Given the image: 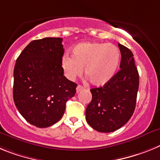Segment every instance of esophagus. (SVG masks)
<instances>
[{"mask_svg": "<svg viewBox=\"0 0 160 160\" xmlns=\"http://www.w3.org/2000/svg\"><path fill=\"white\" fill-rule=\"evenodd\" d=\"M84 89V88L83 87V86L78 85L77 87H76V92H77V93H79L80 92H82Z\"/></svg>", "mask_w": 160, "mask_h": 160, "instance_id": "34e87169", "label": "esophagus"}]
</instances>
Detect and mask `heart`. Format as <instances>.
<instances>
[{
  "label": "heart",
  "instance_id": "heart-1",
  "mask_svg": "<svg viewBox=\"0 0 160 160\" xmlns=\"http://www.w3.org/2000/svg\"><path fill=\"white\" fill-rule=\"evenodd\" d=\"M121 61L118 47L113 44L85 42L75 46L72 57L64 55L61 66L68 79L73 80L82 74L88 76L93 85L102 86L116 75Z\"/></svg>",
  "mask_w": 160,
  "mask_h": 160
}]
</instances>
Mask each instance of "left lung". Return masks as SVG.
Listing matches in <instances>:
<instances>
[{
    "mask_svg": "<svg viewBox=\"0 0 160 160\" xmlns=\"http://www.w3.org/2000/svg\"><path fill=\"white\" fill-rule=\"evenodd\" d=\"M120 68L109 83L90 89L92 101L87 106L86 121L99 132L109 133L120 129L134 113L139 85V76L130 49L118 43Z\"/></svg>",
    "mask_w": 160,
    "mask_h": 160,
    "instance_id": "8db88e82",
    "label": "left lung"
}]
</instances>
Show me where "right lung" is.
Here are the masks:
<instances>
[{
	"label": "right lung",
	"mask_w": 160,
	"mask_h": 160,
	"mask_svg": "<svg viewBox=\"0 0 160 160\" xmlns=\"http://www.w3.org/2000/svg\"><path fill=\"white\" fill-rule=\"evenodd\" d=\"M63 38L34 40L17 59L13 70V101L31 125L45 128L63 117L66 102L77 84L63 76Z\"/></svg>",
	"instance_id": "add662e5"
}]
</instances>
